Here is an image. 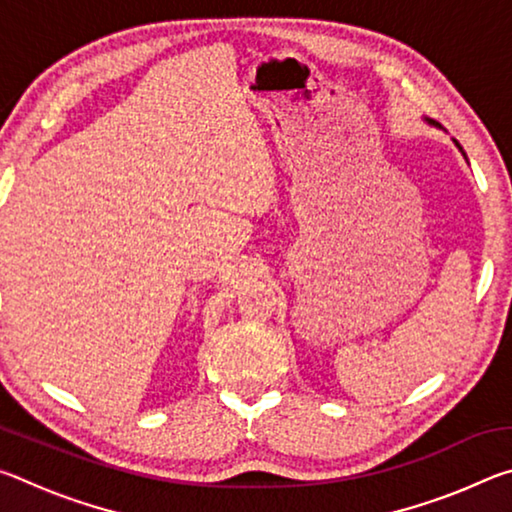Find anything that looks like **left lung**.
I'll list each match as a JSON object with an SVG mask.
<instances>
[{"label":"left lung","instance_id":"left-lung-1","mask_svg":"<svg viewBox=\"0 0 512 512\" xmlns=\"http://www.w3.org/2000/svg\"><path fill=\"white\" fill-rule=\"evenodd\" d=\"M429 124H433V126H440V124H436V121H431V119H429ZM454 142H456V140H454ZM456 146H458V149H461V144H458V142H456ZM461 151H463V149H461ZM463 155H465V153H463Z\"/></svg>","mask_w":512,"mask_h":512}]
</instances>
